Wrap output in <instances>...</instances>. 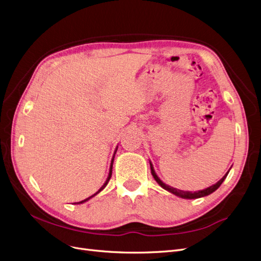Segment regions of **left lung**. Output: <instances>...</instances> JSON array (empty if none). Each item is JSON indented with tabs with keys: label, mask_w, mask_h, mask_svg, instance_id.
I'll return each instance as SVG.
<instances>
[{
	"label": "left lung",
	"mask_w": 261,
	"mask_h": 261,
	"mask_svg": "<svg viewBox=\"0 0 261 261\" xmlns=\"http://www.w3.org/2000/svg\"><path fill=\"white\" fill-rule=\"evenodd\" d=\"M150 171H151V174H152L153 178H155V180L158 182V184H159L163 189H166V190H168V191L172 192L173 195L178 196V197H181V198H185V199H197V198H201V197H205V196L211 195L212 192H214V191H215V190H216V189L221 185V182H223V181L225 180V178L227 177L228 173H229V172H227V174H225V175H224V177L221 178L220 180H218L215 185H213V186H210L208 188L203 189V190H199V191L192 192V191H184V190H179V189L173 188V187H171V186L166 185L165 182L161 181V180H160V178L157 176V174L155 173V170H153V168H152V165H151V163H150Z\"/></svg>",
	"instance_id": "left-lung-1"
}]
</instances>
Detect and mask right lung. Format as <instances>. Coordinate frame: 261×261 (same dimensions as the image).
I'll list each match as a JSON object with an SVG mask.
<instances>
[{
	"label": "right lung",
	"instance_id": "right-lung-1",
	"mask_svg": "<svg viewBox=\"0 0 261 261\" xmlns=\"http://www.w3.org/2000/svg\"><path fill=\"white\" fill-rule=\"evenodd\" d=\"M116 150H117V149H116ZM116 152V151H115ZM114 157H115V153H114ZM114 157H113V159H112V162H111V169H110V174H109V177H108V179H106V181L104 182V185L98 190V192H95V194L93 195V196H95L96 194H99V192L102 190V189H104V187L106 186V185H108V182H109V180L111 179V177H112V171H113V162H114ZM93 196H91V197H93ZM90 197V198H91ZM90 198H88V199H86V200H83V201H81V202H77V203H83V202H85V201H87V200H89Z\"/></svg>",
	"mask_w": 261,
	"mask_h": 261
}]
</instances>
